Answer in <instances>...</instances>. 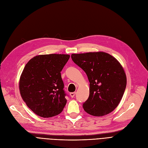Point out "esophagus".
Instances as JSON below:
<instances>
[{"label":"esophagus","instance_id":"1","mask_svg":"<svg viewBox=\"0 0 148 148\" xmlns=\"http://www.w3.org/2000/svg\"><path fill=\"white\" fill-rule=\"evenodd\" d=\"M75 95V92H72V93H70V96H71V97H72V98L74 97Z\"/></svg>","mask_w":148,"mask_h":148}]
</instances>
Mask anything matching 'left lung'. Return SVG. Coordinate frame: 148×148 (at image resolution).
<instances>
[{
	"label": "left lung",
	"mask_w": 148,
	"mask_h": 148,
	"mask_svg": "<svg viewBox=\"0 0 148 148\" xmlns=\"http://www.w3.org/2000/svg\"><path fill=\"white\" fill-rule=\"evenodd\" d=\"M71 58L85 71L90 82L89 97L82 106L85 111L103 116L114 110L127 85L125 71L119 61L104 52L72 54Z\"/></svg>",
	"instance_id": "1"
}]
</instances>
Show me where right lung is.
<instances>
[{"instance_id":"1","label":"right lung","mask_w":148,"mask_h":148,"mask_svg":"<svg viewBox=\"0 0 148 148\" xmlns=\"http://www.w3.org/2000/svg\"><path fill=\"white\" fill-rule=\"evenodd\" d=\"M69 57L64 54L38 55L26 64L19 88L23 101L37 115L53 117L64 109L67 100L61 71Z\"/></svg>"}]
</instances>
